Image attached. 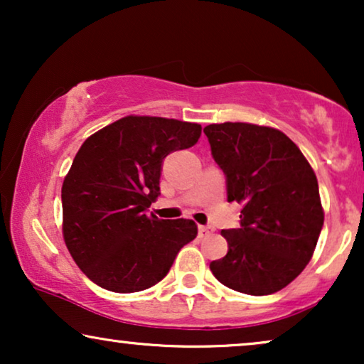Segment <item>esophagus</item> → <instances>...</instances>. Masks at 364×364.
Instances as JSON below:
<instances>
[{"mask_svg":"<svg viewBox=\"0 0 364 364\" xmlns=\"http://www.w3.org/2000/svg\"><path fill=\"white\" fill-rule=\"evenodd\" d=\"M210 235H212V228L203 227V225L198 227V237H200V238H207V237H210Z\"/></svg>","mask_w":364,"mask_h":364,"instance_id":"esophagus-1","label":"esophagus"}]
</instances>
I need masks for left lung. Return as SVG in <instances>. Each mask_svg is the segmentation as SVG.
Masks as SVG:
<instances>
[{
    "label": "left lung",
    "instance_id": "obj_1",
    "mask_svg": "<svg viewBox=\"0 0 364 364\" xmlns=\"http://www.w3.org/2000/svg\"><path fill=\"white\" fill-rule=\"evenodd\" d=\"M203 132L227 176L228 202L243 205L240 228L222 230L228 252L210 263L213 277L247 295L280 291L311 260L325 220L315 172L278 129L222 122Z\"/></svg>",
    "mask_w": 364,
    "mask_h": 364
}]
</instances>
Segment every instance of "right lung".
Wrapping results in <instances>:
<instances>
[{
	"label": "right lung",
	"instance_id": "right-lung-1",
	"mask_svg": "<svg viewBox=\"0 0 364 364\" xmlns=\"http://www.w3.org/2000/svg\"><path fill=\"white\" fill-rule=\"evenodd\" d=\"M200 134L196 122L126 116L84 141L61 198L64 242L89 280L116 293L146 290L197 237L193 220H161L147 208L161 196L164 159Z\"/></svg>",
	"mask_w": 364,
	"mask_h": 364
}]
</instances>
